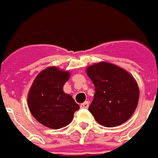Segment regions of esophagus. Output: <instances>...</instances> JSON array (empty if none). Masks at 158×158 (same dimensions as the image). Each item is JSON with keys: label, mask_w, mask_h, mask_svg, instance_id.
<instances>
[{"label": "esophagus", "mask_w": 158, "mask_h": 158, "mask_svg": "<svg viewBox=\"0 0 158 158\" xmlns=\"http://www.w3.org/2000/svg\"><path fill=\"white\" fill-rule=\"evenodd\" d=\"M80 107H81V108L87 109V108L89 107V102H85L84 103H82V104L80 105Z\"/></svg>", "instance_id": "1"}]
</instances>
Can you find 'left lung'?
Returning a JSON list of instances; mask_svg holds the SVG:
<instances>
[{"mask_svg": "<svg viewBox=\"0 0 158 158\" xmlns=\"http://www.w3.org/2000/svg\"><path fill=\"white\" fill-rule=\"evenodd\" d=\"M86 73L95 85V96L89 106L96 122L113 128L130 118L139 97L138 84L124 69L109 62L89 66Z\"/></svg>", "mask_w": 158, "mask_h": 158, "instance_id": "1", "label": "left lung"}]
</instances>
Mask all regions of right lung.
Listing matches in <instances>:
<instances>
[{
  "instance_id": "obj_1",
  "label": "right lung",
  "mask_w": 158,
  "mask_h": 158,
  "mask_svg": "<svg viewBox=\"0 0 158 158\" xmlns=\"http://www.w3.org/2000/svg\"><path fill=\"white\" fill-rule=\"evenodd\" d=\"M70 77L69 71L56 67L42 70L34 80L28 94V105L33 117L47 128L57 129L68 125L79 106L63 85Z\"/></svg>"
}]
</instances>
